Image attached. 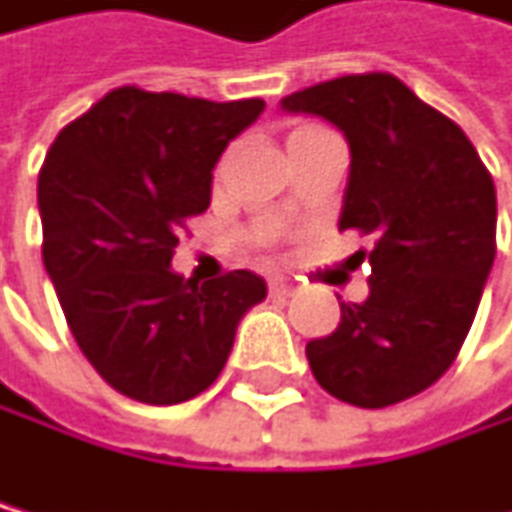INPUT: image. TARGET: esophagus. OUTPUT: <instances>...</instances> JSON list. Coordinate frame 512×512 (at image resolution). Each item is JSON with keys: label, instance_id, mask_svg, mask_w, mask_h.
<instances>
[{"label": "esophagus", "instance_id": "esophagus-1", "mask_svg": "<svg viewBox=\"0 0 512 512\" xmlns=\"http://www.w3.org/2000/svg\"><path fill=\"white\" fill-rule=\"evenodd\" d=\"M291 291H294V285H291L288 278H281V275H272L269 278V294L272 297H288Z\"/></svg>", "mask_w": 512, "mask_h": 512}]
</instances>
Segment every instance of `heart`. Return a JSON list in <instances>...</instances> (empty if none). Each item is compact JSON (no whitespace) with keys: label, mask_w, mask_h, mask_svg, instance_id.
Masks as SVG:
<instances>
[{"label":"heart","mask_w":512,"mask_h":512,"mask_svg":"<svg viewBox=\"0 0 512 512\" xmlns=\"http://www.w3.org/2000/svg\"><path fill=\"white\" fill-rule=\"evenodd\" d=\"M304 129H310V126H304ZM297 132H300V129H297Z\"/></svg>","instance_id":"obj_1"}]
</instances>
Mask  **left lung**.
<instances>
[{"label": "left lung", "mask_w": 512, "mask_h": 512, "mask_svg": "<svg viewBox=\"0 0 512 512\" xmlns=\"http://www.w3.org/2000/svg\"><path fill=\"white\" fill-rule=\"evenodd\" d=\"M339 126L351 170L339 231L373 237L370 294L307 342L329 396L386 408L434 386L465 342L497 253V193L465 132L389 72L342 75L281 100Z\"/></svg>", "instance_id": "obj_1"}]
</instances>
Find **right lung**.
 Returning a JSON list of instances; mask_svg holds the SVG:
<instances>
[{
    "instance_id": "obj_1",
    "label": "right lung",
    "mask_w": 512,
    "mask_h": 512,
    "mask_svg": "<svg viewBox=\"0 0 512 512\" xmlns=\"http://www.w3.org/2000/svg\"><path fill=\"white\" fill-rule=\"evenodd\" d=\"M266 100L104 94L56 135L40 167L43 266L81 354L116 392L177 405L218 380L266 281L237 269L199 285L170 269L189 218L212 202L227 142Z\"/></svg>"
}]
</instances>
